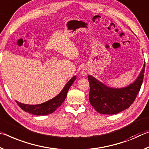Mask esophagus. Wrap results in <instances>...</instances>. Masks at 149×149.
Masks as SVG:
<instances>
[{"mask_svg": "<svg viewBox=\"0 0 149 149\" xmlns=\"http://www.w3.org/2000/svg\"><path fill=\"white\" fill-rule=\"evenodd\" d=\"M86 72H85V71H82V74H83L84 76H85V75L86 74Z\"/></svg>", "mask_w": 149, "mask_h": 149, "instance_id": "obj_1", "label": "esophagus"}]
</instances>
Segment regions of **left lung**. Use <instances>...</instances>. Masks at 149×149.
Returning <instances> with one entry per match:
<instances>
[{
  "instance_id": "8db88e82",
  "label": "left lung",
  "mask_w": 149,
  "mask_h": 149,
  "mask_svg": "<svg viewBox=\"0 0 149 149\" xmlns=\"http://www.w3.org/2000/svg\"><path fill=\"white\" fill-rule=\"evenodd\" d=\"M145 67V63L135 81L122 88L108 87L88 75L90 103L98 113L108 115L118 113L130 108L139 92L143 81Z\"/></svg>"
}]
</instances>
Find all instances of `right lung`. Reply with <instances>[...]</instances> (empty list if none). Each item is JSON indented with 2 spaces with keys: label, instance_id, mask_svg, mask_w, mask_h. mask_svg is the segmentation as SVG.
<instances>
[{
  "label": "right lung",
  "instance_id": "1",
  "mask_svg": "<svg viewBox=\"0 0 149 149\" xmlns=\"http://www.w3.org/2000/svg\"><path fill=\"white\" fill-rule=\"evenodd\" d=\"M77 79L76 76L71 78L69 82H67L61 92L57 96L53 97L52 100L44 103L37 105H29L25 104L16 101L17 104L22 109L28 113H30L36 116H45L54 112L58 107L61 106L67 97V92L69 88L71 86L73 82Z\"/></svg>",
  "mask_w": 149,
  "mask_h": 149
}]
</instances>
